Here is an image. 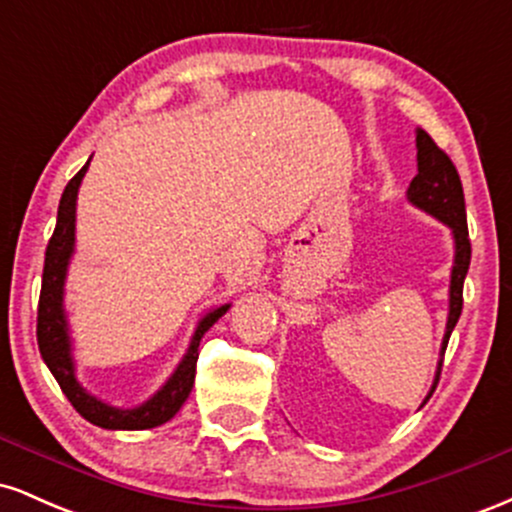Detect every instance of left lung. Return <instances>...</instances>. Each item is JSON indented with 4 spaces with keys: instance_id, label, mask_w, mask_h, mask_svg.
Returning a JSON list of instances; mask_svg holds the SVG:
<instances>
[{
    "instance_id": "1",
    "label": "left lung",
    "mask_w": 512,
    "mask_h": 512,
    "mask_svg": "<svg viewBox=\"0 0 512 512\" xmlns=\"http://www.w3.org/2000/svg\"><path fill=\"white\" fill-rule=\"evenodd\" d=\"M416 163H419V173L411 180L407 199L414 207L431 214L433 219L443 221L452 231V240H455V262H452L450 274V313L448 325H445L443 346H440L436 380H433L431 392H428V397H431L438 385L440 368H443L445 346H448L450 334L462 315V286L469 269V260H472V243H469L460 175H457V168L452 166L450 156L428 137L424 129H416ZM428 397L424 399V404L428 402Z\"/></svg>"
}]
</instances>
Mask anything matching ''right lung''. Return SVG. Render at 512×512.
<instances>
[{
	"instance_id": "right-lung-1",
	"label": "right lung",
	"mask_w": 512,
	"mask_h": 512,
	"mask_svg": "<svg viewBox=\"0 0 512 512\" xmlns=\"http://www.w3.org/2000/svg\"><path fill=\"white\" fill-rule=\"evenodd\" d=\"M88 163L64 187L60 209H57V226L52 233L48 250H45V267H43V286H40V303H38V349L43 356L45 366L55 375L62 392L67 395L72 407L91 421L93 426L108 428V431H144V428H156L178 414L185 399L190 397L192 385H195V370L199 358V342L204 332L214 325L219 317L226 315L231 303L219 305L209 310L199 320L192 342L187 346V354L175 368V373L166 380V385L156 392L154 397L146 399L144 404L134 409L110 407L86 392L76 380V366L72 356V337H69L67 313H64V281H67L69 260L74 255V231H76V195L79 185L84 180Z\"/></svg>"
}]
</instances>
